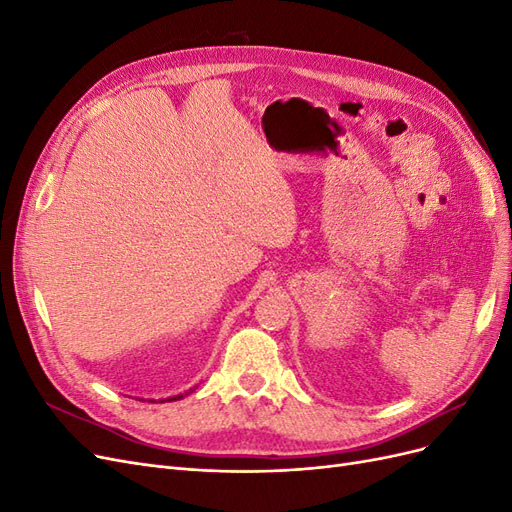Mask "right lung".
Here are the masks:
<instances>
[{"label":"right lung","mask_w":512,"mask_h":512,"mask_svg":"<svg viewBox=\"0 0 512 512\" xmlns=\"http://www.w3.org/2000/svg\"><path fill=\"white\" fill-rule=\"evenodd\" d=\"M183 395H175V397H168V399H160V401H177V399H181Z\"/></svg>","instance_id":"right-lung-1"}]
</instances>
